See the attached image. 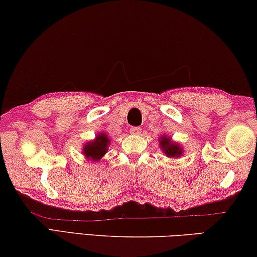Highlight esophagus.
Segmentation results:
<instances>
[{"label":"esophagus","instance_id":"obj_1","mask_svg":"<svg viewBox=\"0 0 257 257\" xmlns=\"http://www.w3.org/2000/svg\"><path fill=\"white\" fill-rule=\"evenodd\" d=\"M142 133V129L139 127H133L130 129V134L134 135V136H138V135H141Z\"/></svg>","mask_w":257,"mask_h":257}]
</instances>
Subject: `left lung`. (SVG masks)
Wrapping results in <instances>:
<instances>
[{
	"instance_id": "left-lung-1",
	"label": "left lung",
	"mask_w": 257,
	"mask_h": 257,
	"mask_svg": "<svg viewBox=\"0 0 257 257\" xmlns=\"http://www.w3.org/2000/svg\"><path fill=\"white\" fill-rule=\"evenodd\" d=\"M158 142H160L158 146L169 158H179L183 155V147L181 146V144L174 142L172 137L167 135L161 136Z\"/></svg>"
}]
</instances>
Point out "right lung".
Returning <instances> with one entry per match:
<instances>
[{"label":"right lung","instance_id":"add662e5","mask_svg":"<svg viewBox=\"0 0 257 257\" xmlns=\"http://www.w3.org/2000/svg\"><path fill=\"white\" fill-rule=\"evenodd\" d=\"M111 144V139L106 134L103 132L99 133L95 136L94 139H92L90 142H86L83 145L82 154L85 157L87 162L96 163L101 161V158L103 157L109 151V146Z\"/></svg>","mask_w":257,"mask_h":257}]
</instances>
